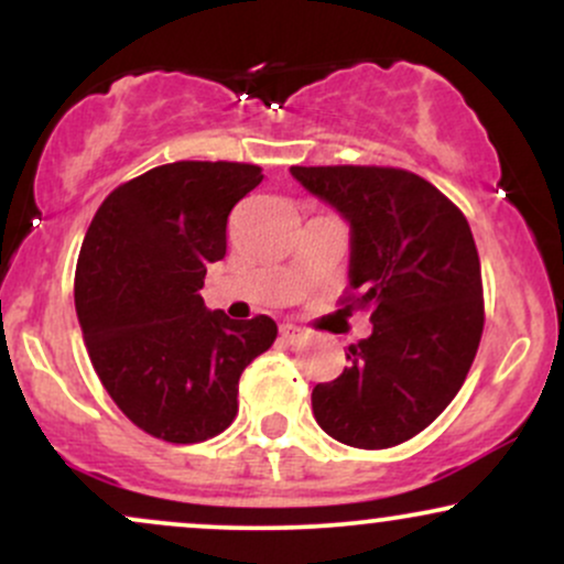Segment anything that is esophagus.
<instances>
[{"instance_id":"esophagus-1","label":"esophagus","mask_w":564,"mask_h":564,"mask_svg":"<svg viewBox=\"0 0 564 564\" xmlns=\"http://www.w3.org/2000/svg\"><path fill=\"white\" fill-rule=\"evenodd\" d=\"M304 336H307V334H304L300 326H294V323H283V326H281V341H286V345H291V347L302 345Z\"/></svg>"}]
</instances>
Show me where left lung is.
<instances>
[{"label": "left lung", "instance_id": "obj_1", "mask_svg": "<svg viewBox=\"0 0 564 564\" xmlns=\"http://www.w3.org/2000/svg\"><path fill=\"white\" fill-rule=\"evenodd\" d=\"M349 219V286L339 304L371 310L373 332L347 368L315 384L326 435L364 451L405 443L462 390L485 326L482 273L464 212L394 166H291Z\"/></svg>", "mask_w": 564, "mask_h": 564}]
</instances>
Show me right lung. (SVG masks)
<instances>
[{"label": "right lung", "mask_w": 564, "mask_h": 564, "mask_svg": "<svg viewBox=\"0 0 564 564\" xmlns=\"http://www.w3.org/2000/svg\"><path fill=\"white\" fill-rule=\"evenodd\" d=\"M262 170L174 161L108 193L84 236L74 302L89 360L121 413L151 437L204 443L232 424L243 368L275 341L268 315L204 307L206 264Z\"/></svg>", "instance_id": "add662e5"}]
</instances>
